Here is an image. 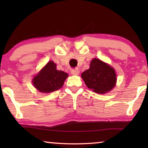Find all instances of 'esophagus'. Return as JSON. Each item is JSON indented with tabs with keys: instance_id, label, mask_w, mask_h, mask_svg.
I'll list each match as a JSON object with an SVG mask.
<instances>
[{
	"instance_id": "34e87169",
	"label": "esophagus",
	"mask_w": 148,
	"mask_h": 148,
	"mask_svg": "<svg viewBox=\"0 0 148 148\" xmlns=\"http://www.w3.org/2000/svg\"><path fill=\"white\" fill-rule=\"evenodd\" d=\"M71 72V74L72 75H76H76H78L79 74V70H77V69H72Z\"/></svg>"
}]
</instances>
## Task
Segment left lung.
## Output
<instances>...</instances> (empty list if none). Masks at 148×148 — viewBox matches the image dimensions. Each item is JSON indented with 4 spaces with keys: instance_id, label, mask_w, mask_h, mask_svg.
Masks as SVG:
<instances>
[{
    "instance_id": "8db88e82",
    "label": "left lung",
    "mask_w": 148,
    "mask_h": 148,
    "mask_svg": "<svg viewBox=\"0 0 148 148\" xmlns=\"http://www.w3.org/2000/svg\"><path fill=\"white\" fill-rule=\"evenodd\" d=\"M85 84L97 93L104 94L111 91L116 83L114 69L98 59H93L90 68L82 74Z\"/></svg>"
}]
</instances>
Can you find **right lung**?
Instances as JSON below:
<instances>
[{"label":"right lung","mask_w":148,"mask_h":148,"mask_svg":"<svg viewBox=\"0 0 148 148\" xmlns=\"http://www.w3.org/2000/svg\"><path fill=\"white\" fill-rule=\"evenodd\" d=\"M68 77L66 72L57 71L56 64L49 61L32 80L34 86L41 92H51L59 89Z\"/></svg>","instance_id":"obj_1"}]
</instances>
